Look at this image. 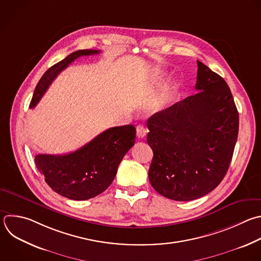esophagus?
Segmentation results:
<instances>
[{"mask_svg":"<svg viewBox=\"0 0 261 261\" xmlns=\"http://www.w3.org/2000/svg\"><path fill=\"white\" fill-rule=\"evenodd\" d=\"M146 133H147V129L143 126V125H138L137 127H136V134H137V136L139 137V138H143L145 135H146Z\"/></svg>","mask_w":261,"mask_h":261,"instance_id":"obj_1","label":"esophagus"}]
</instances>
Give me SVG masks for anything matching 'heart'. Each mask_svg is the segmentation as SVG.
I'll return each mask as SVG.
<instances>
[{
  "mask_svg": "<svg viewBox=\"0 0 261 261\" xmlns=\"http://www.w3.org/2000/svg\"><path fill=\"white\" fill-rule=\"evenodd\" d=\"M153 80H154V82L160 83V82L163 81V75H162V74H159V73H155L154 76H153ZM168 98H169V95L167 94V95H165V96L158 102V105H156V110H158V111H162V110L164 109L165 103L167 102Z\"/></svg>",
  "mask_w": 261,
  "mask_h": 261,
  "instance_id": "1",
  "label": "heart"
}]
</instances>
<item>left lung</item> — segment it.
Masks as SVG:
<instances>
[{"instance_id":"1","label":"left lung","mask_w":261,"mask_h":261,"mask_svg":"<svg viewBox=\"0 0 261 261\" xmlns=\"http://www.w3.org/2000/svg\"><path fill=\"white\" fill-rule=\"evenodd\" d=\"M198 62V93L147 120L153 158L151 187L174 201L212 192L228 170L239 132V113L226 82Z\"/></svg>"}]
</instances>
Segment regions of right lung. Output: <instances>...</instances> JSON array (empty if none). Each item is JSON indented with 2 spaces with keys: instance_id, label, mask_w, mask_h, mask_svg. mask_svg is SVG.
<instances>
[{
  "instance_id": "obj_1",
  "label": "right lung",
  "mask_w": 261,
  "mask_h": 261,
  "mask_svg": "<svg viewBox=\"0 0 261 261\" xmlns=\"http://www.w3.org/2000/svg\"><path fill=\"white\" fill-rule=\"evenodd\" d=\"M99 52L79 50L51 66L39 81L30 108L37 106L57 74L74 59ZM135 137L133 125L113 127L75 151L66 154H37L36 166L55 193L74 201L88 200L111 186L121 161L134 145Z\"/></svg>"
}]
</instances>
